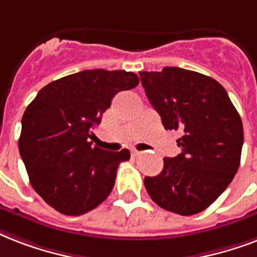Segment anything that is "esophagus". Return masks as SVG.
Wrapping results in <instances>:
<instances>
[{
	"instance_id": "esophagus-1",
	"label": "esophagus",
	"mask_w": 257,
	"mask_h": 257,
	"mask_svg": "<svg viewBox=\"0 0 257 257\" xmlns=\"http://www.w3.org/2000/svg\"><path fill=\"white\" fill-rule=\"evenodd\" d=\"M131 154H133V156H134V157H137V156H139V154H141V151L133 150V151H131Z\"/></svg>"
}]
</instances>
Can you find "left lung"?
Masks as SVG:
<instances>
[{"label":"left lung","instance_id":"left-lung-1","mask_svg":"<svg viewBox=\"0 0 257 257\" xmlns=\"http://www.w3.org/2000/svg\"><path fill=\"white\" fill-rule=\"evenodd\" d=\"M139 76L165 128L182 131L181 154L166 157L158 176L145 177L147 193L169 212L200 213L237 173L244 142L240 115L225 88L202 73L165 67Z\"/></svg>","mask_w":257,"mask_h":257}]
</instances>
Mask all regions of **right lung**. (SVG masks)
Wrapping results in <instances>:
<instances>
[{"mask_svg": "<svg viewBox=\"0 0 257 257\" xmlns=\"http://www.w3.org/2000/svg\"><path fill=\"white\" fill-rule=\"evenodd\" d=\"M138 83L134 72L81 71L45 85L27 107L20 156L32 188L53 209L80 216L108 197L130 151L101 150L88 139L112 97Z\"/></svg>", "mask_w": 257, "mask_h": 257, "instance_id": "add662e5", "label": "right lung"}]
</instances>
